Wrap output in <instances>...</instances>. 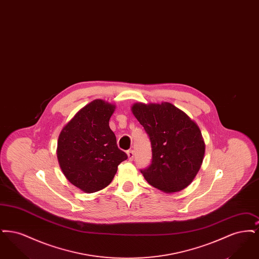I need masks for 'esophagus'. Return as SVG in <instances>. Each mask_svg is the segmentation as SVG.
Here are the masks:
<instances>
[{
  "label": "esophagus",
  "instance_id": "1",
  "mask_svg": "<svg viewBox=\"0 0 259 259\" xmlns=\"http://www.w3.org/2000/svg\"><path fill=\"white\" fill-rule=\"evenodd\" d=\"M127 155H128V159L129 161H132L134 159V156H135V153H134V150H128L127 151Z\"/></svg>",
  "mask_w": 259,
  "mask_h": 259
}]
</instances>
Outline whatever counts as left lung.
<instances>
[{
  "label": "left lung",
  "instance_id": "obj_1",
  "mask_svg": "<svg viewBox=\"0 0 259 259\" xmlns=\"http://www.w3.org/2000/svg\"><path fill=\"white\" fill-rule=\"evenodd\" d=\"M131 111L151 143V164L141 171L146 181L165 193L185 189L196 177L205 154L197 123L168 102H139Z\"/></svg>",
  "mask_w": 259,
  "mask_h": 259
}]
</instances>
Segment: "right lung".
Returning <instances> with one entry per match:
<instances>
[{
  "label": "right lung",
  "mask_w": 259,
  "mask_h": 259,
  "mask_svg": "<svg viewBox=\"0 0 259 259\" xmlns=\"http://www.w3.org/2000/svg\"><path fill=\"white\" fill-rule=\"evenodd\" d=\"M115 105L96 99L74 114L59 134L57 158L66 179L85 193L110 185L127 159L109 125Z\"/></svg>",
  "instance_id": "obj_1"
}]
</instances>
